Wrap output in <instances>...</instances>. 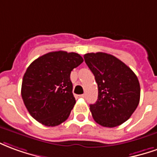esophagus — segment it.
<instances>
[{
	"label": "esophagus",
	"mask_w": 157,
	"mask_h": 157,
	"mask_svg": "<svg viewBox=\"0 0 157 157\" xmlns=\"http://www.w3.org/2000/svg\"><path fill=\"white\" fill-rule=\"evenodd\" d=\"M77 96H78V98H85V94H78Z\"/></svg>",
	"instance_id": "esophagus-1"
}]
</instances>
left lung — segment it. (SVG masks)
I'll list each match as a JSON object with an SVG mask.
<instances>
[{"mask_svg": "<svg viewBox=\"0 0 157 157\" xmlns=\"http://www.w3.org/2000/svg\"><path fill=\"white\" fill-rule=\"evenodd\" d=\"M84 58L98 85L97 101L90 105L93 118L106 128L121 125L140 102L137 76L125 63L107 53H87Z\"/></svg>", "mask_w": 157, "mask_h": 157, "instance_id": "8db88e82", "label": "left lung"}]
</instances>
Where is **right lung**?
Wrapping results in <instances>:
<instances>
[{
	"label": "right lung",
	"instance_id": "add662e5",
	"mask_svg": "<svg viewBox=\"0 0 157 157\" xmlns=\"http://www.w3.org/2000/svg\"><path fill=\"white\" fill-rule=\"evenodd\" d=\"M84 59L75 52H49L34 60L23 78L21 94L31 116L55 127L69 117L75 105L70 73Z\"/></svg>",
	"mask_w": 157,
	"mask_h": 157
}]
</instances>
